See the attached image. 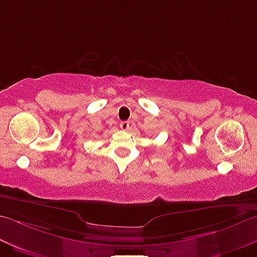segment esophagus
I'll return each mask as SVG.
<instances>
[{
  "label": "esophagus",
  "mask_w": 257,
  "mask_h": 257,
  "mask_svg": "<svg viewBox=\"0 0 257 257\" xmlns=\"http://www.w3.org/2000/svg\"><path fill=\"white\" fill-rule=\"evenodd\" d=\"M120 128L122 130H127L129 128V121H121L120 122Z\"/></svg>",
  "instance_id": "1"
}]
</instances>
